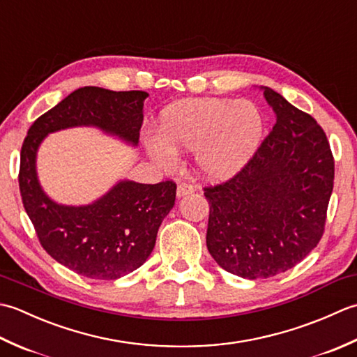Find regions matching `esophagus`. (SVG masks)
Listing matches in <instances>:
<instances>
[{"mask_svg": "<svg viewBox=\"0 0 357 357\" xmlns=\"http://www.w3.org/2000/svg\"><path fill=\"white\" fill-rule=\"evenodd\" d=\"M193 192H195V187L192 184H187V183H181L176 188L178 198H181V196H185V195H190Z\"/></svg>", "mask_w": 357, "mask_h": 357, "instance_id": "obj_1", "label": "esophagus"}]
</instances>
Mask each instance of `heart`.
<instances>
[{"instance_id": "heart-1", "label": "heart", "mask_w": 357, "mask_h": 357, "mask_svg": "<svg viewBox=\"0 0 357 357\" xmlns=\"http://www.w3.org/2000/svg\"><path fill=\"white\" fill-rule=\"evenodd\" d=\"M264 116L250 101L202 98L179 102L161 118V139L149 141V151L162 165L174 159L173 149L198 150L196 165L210 179L236 174L259 147Z\"/></svg>"}]
</instances>
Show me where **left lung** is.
<instances>
[{
  "label": "left lung",
  "mask_w": 357,
  "mask_h": 357,
  "mask_svg": "<svg viewBox=\"0 0 357 357\" xmlns=\"http://www.w3.org/2000/svg\"><path fill=\"white\" fill-rule=\"evenodd\" d=\"M276 124L252 159L204 187L207 248L219 267L245 279L293 268L319 244L335 184V158L316 119L265 87Z\"/></svg>",
  "instance_id": "obj_1"
}]
</instances>
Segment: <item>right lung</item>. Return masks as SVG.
<instances>
[{"mask_svg":"<svg viewBox=\"0 0 357 357\" xmlns=\"http://www.w3.org/2000/svg\"><path fill=\"white\" fill-rule=\"evenodd\" d=\"M142 90L81 87L30 126L21 147L20 193L40 244L56 262L90 279L113 280L139 268L155 247L158 229L176 199V184L121 181L84 207L59 206L44 195L35 159L45 135L96 126L136 146L144 119Z\"/></svg>","mask_w":357,"mask_h":357,"instance_id":"add662e5","label":"right lung"}]
</instances>
